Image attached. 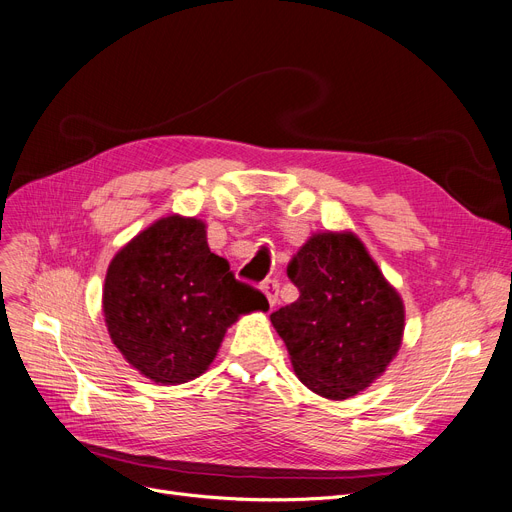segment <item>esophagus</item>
<instances>
[{
	"label": "esophagus",
	"instance_id": "34e87169",
	"mask_svg": "<svg viewBox=\"0 0 512 512\" xmlns=\"http://www.w3.org/2000/svg\"><path fill=\"white\" fill-rule=\"evenodd\" d=\"M260 289L262 294L266 296V300H269L271 308L277 304V296H279V283L275 279H266L260 283Z\"/></svg>",
	"mask_w": 512,
	"mask_h": 512
}]
</instances>
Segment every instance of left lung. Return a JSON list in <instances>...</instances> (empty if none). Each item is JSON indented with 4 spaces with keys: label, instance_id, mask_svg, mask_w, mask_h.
<instances>
[{
    "label": "left lung",
    "instance_id": "1",
    "mask_svg": "<svg viewBox=\"0 0 512 512\" xmlns=\"http://www.w3.org/2000/svg\"><path fill=\"white\" fill-rule=\"evenodd\" d=\"M300 298L271 314L298 379L346 400L381 377L400 350L404 304L350 231L314 233L287 264Z\"/></svg>",
    "mask_w": 512,
    "mask_h": 512
}]
</instances>
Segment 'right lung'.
<instances>
[{"mask_svg":"<svg viewBox=\"0 0 512 512\" xmlns=\"http://www.w3.org/2000/svg\"><path fill=\"white\" fill-rule=\"evenodd\" d=\"M102 308L114 346L143 377L179 385L200 377L241 314L269 310L210 252L200 218L170 214L112 258Z\"/></svg>","mask_w":512,"mask_h":512,"instance_id":"add662e5","label":"right lung"}]
</instances>
